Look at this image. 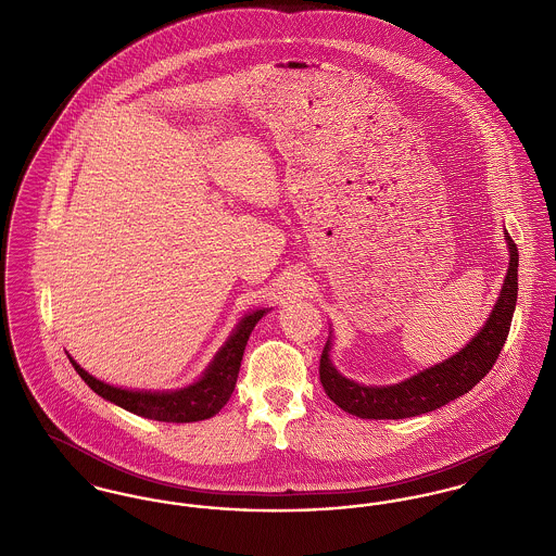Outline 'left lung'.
Instances as JSON below:
<instances>
[{
  "label": "left lung",
  "instance_id": "1",
  "mask_svg": "<svg viewBox=\"0 0 556 556\" xmlns=\"http://www.w3.org/2000/svg\"><path fill=\"white\" fill-rule=\"evenodd\" d=\"M506 241L510 252V266L502 292L486 324L462 351L402 383L366 387L342 377L332 366V342L328 339L319 359V379L328 397L339 404L344 413L359 419H406L431 413L448 404L451 400L468 393L473 384L480 383L504 349L516 308L518 250L508 232Z\"/></svg>",
  "mask_w": 556,
  "mask_h": 556
}]
</instances>
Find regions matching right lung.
Masks as SVG:
<instances>
[{"label": "right lung", "mask_w": 556, "mask_h": 556, "mask_svg": "<svg viewBox=\"0 0 556 556\" xmlns=\"http://www.w3.org/2000/svg\"><path fill=\"white\" fill-rule=\"evenodd\" d=\"M268 313V308H257L254 313L245 315L235 332L224 342V346L215 353L214 362L205 370V375L197 383L188 384L184 389L173 391H132L114 384L103 383L88 375L85 368L76 364L74 357H70L72 366L97 395H101L108 402H114L116 406L125 408L132 415L165 421V424H192L203 421L217 415L228 397L235 391L241 359L245 344L250 341L252 330L256 328L262 315Z\"/></svg>", "instance_id": "right-lung-1"}]
</instances>
